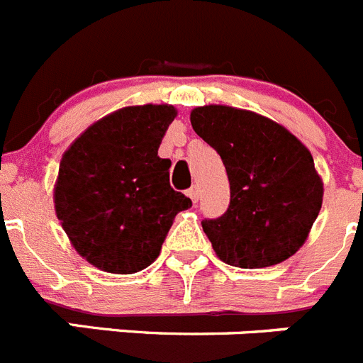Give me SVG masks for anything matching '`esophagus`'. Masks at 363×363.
<instances>
[{"label": "esophagus", "mask_w": 363, "mask_h": 363, "mask_svg": "<svg viewBox=\"0 0 363 363\" xmlns=\"http://www.w3.org/2000/svg\"><path fill=\"white\" fill-rule=\"evenodd\" d=\"M187 194H189V198L194 201V203H198V198H200V191H198L196 185H192V187L187 191Z\"/></svg>", "instance_id": "34e87169"}]
</instances>
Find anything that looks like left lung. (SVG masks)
Here are the masks:
<instances>
[{"label": "left lung", "mask_w": 363, "mask_h": 363, "mask_svg": "<svg viewBox=\"0 0 363 363\" xmlns=\"http://www.w3.org/2000/svg\"><path fill=\"white\" fill-rule=\"evenodd\" d=\"M191 123L229 176L227 211L201 221L220 259L259 269L293 256L322 209L323 185L309 150L281 125L242 108L205 105L191 112Z\"/></svg>", "instance_id": "obj_1"}]
</instances>
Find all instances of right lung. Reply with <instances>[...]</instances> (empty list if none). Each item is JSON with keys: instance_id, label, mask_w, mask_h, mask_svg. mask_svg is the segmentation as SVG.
<instances>
[{"instance_id": "obj_1", "label": "right lung", "mask_w": 363, "mask_h": 363, "mask_svg": "<svg viewBox=\"0 0 363 363\" xmlns=\"http://www.w3.org/2000/svg\"><path fill=\"white\" fill-rule=\"evenodd\" d=\"M176 116L171 105L125 107L96 121L60 163L54 203L74 249L101 271L133 274L158 258L191 198L169 182L158 149Z\"/></svg>"}]
</instances>
